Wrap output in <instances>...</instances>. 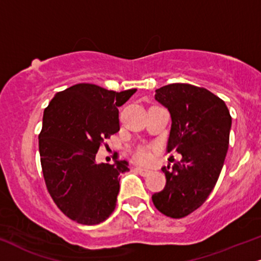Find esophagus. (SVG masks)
<instances>
[{
  "label": "esophagus",
  "instance_id": "esophagus-1",
  "mask_svg": "<svg viewBox=\"0 0 261 261\" xmlns=\"http://www.w3.org/2000/svg\"><path fill=\"white\" fill-rule=\"evenodd\" d=\"M137 170L138 173H139L140 175H143V176H147L151 173V170L150 169H146V168H141V167H136V168H134Z\"/></svg>",
  "mask_w": 261,
  "mask_h": 261
}]
</instances>
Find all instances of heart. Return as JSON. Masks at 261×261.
<instances>
[{"label":"heart","mask_w":261,"mask_h":261,"mask_svg":"<svg viewBox=\"0 0 261 261\" xmlns=\"http://www.w3.org/2000/svg\"><path fill=\"white\" fill-rule=\"evenodd\" d=\"M134 159L137 161H139L141 163H146L149 162L150 159H151V155H150V151L146 149V147H138L136 150V152H134Z\"/></svg>","instance_id":"1"}]
</instances>
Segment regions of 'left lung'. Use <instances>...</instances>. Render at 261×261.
Instances as JSON below:
<instances>
[{
    "label": "left lung",
    "mask_w": 261,
    "mask_h": 261,
    "mask_svg": "<svg viewBox=\"0 0 261 261\" xmlns=\"http://www.w3.org/2000/svg\"><path fill=\"white\" fill-rule=\"evenodd\" d=\"M155 99L172 118L167 151L182 159L172 169L163 167L166 186L152 202L161 213L180 219L201 207L217 184L232 121L219 96L201 87L172 83L156 89Z\"/></svg>",
    "instance_id": "obj_1"
}]
</instances>
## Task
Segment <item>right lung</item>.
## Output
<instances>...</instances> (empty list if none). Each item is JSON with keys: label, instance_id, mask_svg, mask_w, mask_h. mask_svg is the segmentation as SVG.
I'll return each mask as SVG.
<instances>
[{"label": "right lung", "instance_id": "obj_1", "mask_svg": "<svg viewBox=\"0 0 261 261\" xmlns=\"http://www.w3.org/2000/svg\"><path fill=\"white\" fill-rule=\"evenodd\" d=\"M136 92L79 83L58 92L44 109L38 136L43 178L58 208L76 223L99 224L115 211L118 175L129 170L128 162L98 163L95 155L120 130L118 106Z\"/></svg>", "mask_w": 261, "mask_h": 261}]
</instances>
